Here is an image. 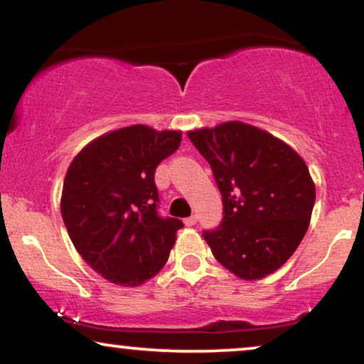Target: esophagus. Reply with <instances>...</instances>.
<instances>
[{"label": "esophagus", "instance_id": "34e87169", "mask_svg": "<svg viewBox=\"0 0 364 364\" xmlns=\"http://www.w3.org/2000/svg\"><path fill=\"white\" fill-rule=\"evenodd\" d=\"M183 222H186V225L192 227V225H196V223H197V217L196 215H191V217H187Z\"/></svg>", "mask_w": 364, "mask_h": 364}]
</instances>
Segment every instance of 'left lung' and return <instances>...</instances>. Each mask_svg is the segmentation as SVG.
<instances>
[{
  "mask_svg": "<svg viewBox=\"0 0 364 364\" xmlns=\"http://www.w3.org/2000/svg\"><path fill=\"white\" fill-rule=\"evenodd\" d=\"M210 164L223 217L203 230L213 257L243 280L278 270L305 237L315 183L303 159L262 129L225 122L187 134Z\"/></svg>",
  "mask_w": 364,
  "mask_h": 364,
  "instance_id": "8db88e82",
  "label": "left lung"
}]
</instances>
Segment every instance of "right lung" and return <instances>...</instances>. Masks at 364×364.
<instances>
[{"mask_svg":"<svg viewBox=\"0 0 364 364\" xmlns=\"http://www.w3.org/2000/svg\"><path fill=\"white\" fill-rule=\"evenodd\" d=\"M182 134L131 126L77 154L63 186L61 213L82 260L116 285L137 287L166 265L182 220L159 213L156 168Z\"/></svg>","mask_w":364,"mask_h":364,"instance_id":"1","label":"right lung"}]
</instances>
